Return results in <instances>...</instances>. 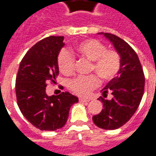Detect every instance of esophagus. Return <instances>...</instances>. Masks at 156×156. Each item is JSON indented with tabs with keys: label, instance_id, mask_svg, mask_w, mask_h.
I'll return each mask as SVG.
<instances>
[{
	"label": "esophagus",
	"instance_id": "1",
	"mask_svg": "<svg viewBox=\"0 0 156 156\" xmlns=\"http://www.w3.org/2000/svg\"><path fill=\"white\" fill-rule=\"evenodd\" d=\"M89 101L88 98H79V102L81 103H87V102Z\"/></svg>",
	"mask_w": 156,
	"mask_h": 156
}]
</instances>
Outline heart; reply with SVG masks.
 <instances>
[{
	"instance_id": "b5f03b06",
	"label": "heart",
	"mask_w": 156,
	"mask_h": 156,
	"mask_svg": "<svg viewBox=\"0 0 156 156\" xmlns=\"http://www.w3.org/2000/svg\"><path fill=\"white\" fill-rule=\"evenodd\" d=\"M75 53L91 62L90 71H94L102 81H109L115 78L120 68V57L116 51L107 50L106 47L98 40L87 39L75 46ZM59 70L64 74L73 71L74 59L67 49L60 51L58 57ZM98 85V78L94 75L78 77L70 81L69 87L75 94L87 96Z\"/></svg>"
}]
</instances>
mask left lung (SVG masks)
Returning a JSON list of instances; mask_svg holds the SVG:
<instances>
[{
	"label": "left lung",
	"mask_w": 156,
	"mask_h": 156,
	"mask_svg": "<svg viewBox=\"0 0 156 156\" xmlns=\"http://www.w3.org/2000/svg\"><path fill=\"white\" fill-rule=\"evenodd\" d=\"M114 46L120 57V68L115 78L101 90L104 97L111 93V99L101 97L104 108L93 121L98 128L116 129L129 120L137 110L144 89V72L136 52L129 45L117 36L99 32Z\"/></svg>",
	"instance_id": "8db88e82"
}]
</instances>
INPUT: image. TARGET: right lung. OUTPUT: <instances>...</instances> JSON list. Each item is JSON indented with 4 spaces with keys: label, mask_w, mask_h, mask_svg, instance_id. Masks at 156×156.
<instances>
[{
    "label": "right lung",
    "mask_w": 156,
    "mask_h": 156,
    "mask_svg": "<svg viewBox=\"0 0 156 156\" xmlns=\"http://www.w3.org/2000/svg\"><path fill=\"white\" fill-rule=\"evenodd\" d=\"M64 37L51 36L36 43L20 63L16 78L17 105L23 116L41 130L63 127L71 106L78 98L69 92L48 96V81L55 83L59 73L58 57L64 47Z\"/></svg>",
    "instance_id": "right-lung-1"
}]
</instances>
